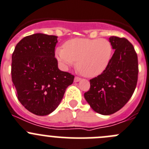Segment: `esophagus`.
<instances>
[{
  "label": "esophagus",
  "instance_id": "obj_1",
  "mask_svg": "<svg viewBox=\"0 0 149 149\" xmlns=\"http://www.w3.org/2000/svg\"><path fill=\"white\" fill-rule=\"evenodd\" d=\"M80 80H81V78H80V77H74V81L75 82V83H77V82L80 81Z\"/></svg>",
  "mask_w": 149,
  "mask_h": 149
}]
</instances>
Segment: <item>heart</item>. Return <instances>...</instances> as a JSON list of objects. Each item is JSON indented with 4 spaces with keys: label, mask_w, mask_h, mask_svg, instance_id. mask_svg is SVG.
Listing matches in <instances>:
<instances>
[{
    "label": "heart",
    "mask_w": 149,
    "mask_h": 149,
    "mask_svg": "<svg viewBox=\"0 0 149 149\" xmlns=\"http://www.w3.org/2000/svg\"><path fill=\"white\" fill-rule=\"evenodd\" d=\"M113 48L105 39L76 38L67 41L63 47L56 49V57L62 68L75 64L79 72L87 77L100 75L108 67Z\"/></svg>",
    "instance_id": "heart-1"
}]
</instances>
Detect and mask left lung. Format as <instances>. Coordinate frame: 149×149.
<instances>
[{
  "label": "left lung",
  "instance_id": "1",
  "mask_svg": "<svg viewBox=\"0 0 149 149\" xmlns=\"http://www.w3.org/2000/svg\"><path fill=\"white\" fill-rule=\"evenodd\" d=\"M115 52L108 67L90 80L91 87L84 97L100 114L111 115L122 108L134 91L138 75L137 56L133 45L125 38L110 36Z\"/></svg>",
  "mask_w": 149,
  "mask_h": 149
}]
</instances>
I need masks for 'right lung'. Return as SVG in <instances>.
<instances>
[{
  "label": "right lung",
  "mask_w": 149,
  "mask_h": 149,
  "mask_svg": "<svg viewBox=\"0 0 149 149\" xmlns=\"http://www.w3.org/2000/svg\"><path fill=\"white\" fill-rule=\"evenodd\" d=\"M57 38L44 33L25 36L12 54V79L17 97L28 111L37 116L54 111L74 78L58 67Z\"/></svg>",
  "instance_id": "add662e5"
}]
</instances>
